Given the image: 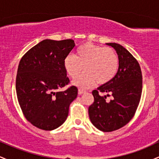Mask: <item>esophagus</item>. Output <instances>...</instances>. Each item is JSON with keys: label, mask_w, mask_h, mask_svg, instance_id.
Returning <instances> with one entry per match:
<instances>
[{"label": "esophagus", "mask_w": 159, "mask_h": 159, "mask_svg": "<svg viewBox=\"0 0 159 159\" xmlns=\"http://www.w3.org/2000/svg\"><path fill=\"white\" fill-rule=\"evenodd\" d=\"M85 90H81V89H78V95H82L83 93H84Z\"/></svg>", "instance_id": "1"}]
</instances>
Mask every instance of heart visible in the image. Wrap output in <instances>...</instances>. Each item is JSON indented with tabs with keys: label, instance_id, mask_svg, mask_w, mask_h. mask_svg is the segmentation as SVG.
Masks as SVG:
<instances>
[{
	"label": "heart",
	"instance_id": "1",
	"mask_svg": "<svg viewBox=\"0 0 159 159\" xmlns=\"http://www.w3.org/2000/svg\"><path fill=\"white\" fill-rule=\"evenodd\" d=\"M63 67L72 78H77L84 67V73L72 84L80 88L87 89L97 82L104 84L114 78L119 69V57L113 48L86 43L78 48L75 56L69 54L66 57Z\"/></svg>",
	"mask_w": 159,
	"mask_h": 159
}]
</instances>
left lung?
I'll list each match as a JSON object with an SVG mask.
<instances>
[{
    "label": "left lung",
    "mask_w": 159,
    "mask_h": 159,
    "mask_svg": "<svg viewBox=\"0 0 159 159\" xmlns=\"http://www.w3.org/2000/svg\"><path fill=\"white\" fill-rule=\"evenodd\" d=\"M119 57V69L111 81L92 92L94 102L89 107L91 123L102 132L117 130L132 120L139 105L142 93V73L137 60L117 43H106ZM104 92L105 96L99 93ZM112 96L110 102L106 98Z\"/></svg>",
    "instance_id": "1"
}]
</instances>
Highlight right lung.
Here are the masks:
<instances>
[{"mask_svg": "<svg viewBox=\"0 0 159 159\" xmlns=\"http://www.w3.org/2000/svg\"><path fill=\"white\" fill-rule=\"evenodd\" d=\"M75 45L72 39H44L20 61L16 82L18 100L26 119L40 129L52 131L61 126L77 97L75 86L58 91L69 82L63 61Z\"/></svg>", "mask_w": 159, "mask_h": 159, "instance_id": "right-lung-1", "label": "right lung"}]
</instances>
